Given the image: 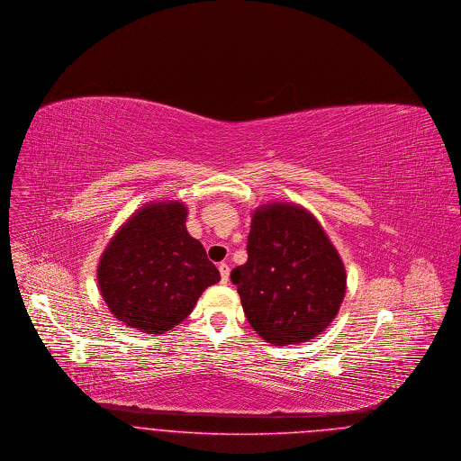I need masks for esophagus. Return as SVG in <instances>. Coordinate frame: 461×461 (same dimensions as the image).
Wrapping results in <instances>:
<instances>
[{"instance_id":"esophagus-1","label":"esophagus","mask_w":461,"mask_h":461,"mask_svg":"<svg viewBox=\"0 0 461 461\" xmlns=\"http://www.w3.org/2000/svg\"><path fill=\"white\" fill-rule=\"evenodd\" d=\"M219 273H221V282L226 284L228 278H230V267L226 263H221L219 265Z\"/></svg>"}]
</instances>
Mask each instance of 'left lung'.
Wrapping results in <instances>:
<instances>
[{"instance_id": "obj_1", "label": "left lung", "mask_w": 461, "mask_h": 461, "mask_svg": "<svg viewBox=\"0 0 461 461\" xmlns=\"http://www.w3.org/2000/svg\"><path fill=\"white\" fill-rule=\"evenodd\" d=\"M247 256V263L231 271V282L249 324L271 345L313 339L338 315L347 271L306 209L276 202L258 207Z\"/></svg>"}]
</instances>
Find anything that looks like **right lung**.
<instances>
[{"label": "right lung", "instance_id": "add662e5", "mask_svg": "<svg viewBox=\"0 0 461 461\" xmlns=\"http://www.w3.org/2000/svg\"><path fill=\"white\" fill-rule=\"evenodd\" d=\"M188 207L151 202L122 224L97 267V284L114 319L163 334L181 324L221 276L186 230Z\"/></svg>", "mask_w": 461, "mask_h": 461}]
</instances>
